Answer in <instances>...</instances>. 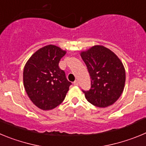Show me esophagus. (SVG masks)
<instances>
[{
    "mask_svg": "<svg viewBox=\"0 0 146 146\" xmlns=\"http://www.w3.org/2000/svg\"><path fill=\"white\" fill-rule=\"evenodd\" d=\"M73 83H74V86H78V85H79V82H78V81L77 80H75Z\"/></svg>",
    "mask_w": 146,
    "mask_h": 146,
    "instance_id": "esophagus-1",
    "label": "esophagus"
}]
</instances>
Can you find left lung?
I'll return each instance as SVG.
<instances>
[{"mask_svg":"<svg viewBox=\"0 0 146 146\" xmlns=\"http://www.w3.org/2000/svg\"><path fill=\"white\" fill-rule=\"evenodd\" d=\"M80 56L91 79V89L82 91L86 99L98 108L114 104L123 93L126 81L124 66L119 58L102 45L82 51Z\"/></svg>","mask_w":146,"mask_h":146,"instance_id":"obj_1","label":"left lung"}]
</instances>
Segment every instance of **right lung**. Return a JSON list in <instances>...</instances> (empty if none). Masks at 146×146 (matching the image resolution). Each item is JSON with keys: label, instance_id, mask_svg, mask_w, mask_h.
<instances>
[{"label": "right lung", "instance_id": "obj_1", "mask_svg": "<svg viewBox=\"0 0 146 146\" xmlns=\"http://www.w3.org/2000/svg\"><path fill=\"white\" fill-rule=\"evenodd\" d=\"M66 53V50L49 44L35 52L25 64L24 87L28 97L39 109H54L65 99L72 83L58 64Z\"/></svg>", "mask_w": 146, "mask_h": 146}]
</instances>
